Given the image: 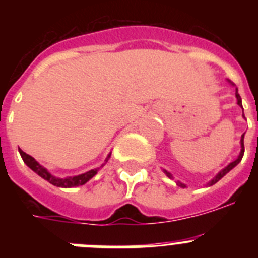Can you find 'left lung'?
Here are the masks:
<instances>
[{
  "label": "left lung",
  "instance_id": "1",
  "mask_svg": "<svg viewBox=\"0 0 258 258\" xmlns=\"http://www.w3.org/2000/svg\"><path fill=\"white\" fill-rule=\"evenodd\" d=\"M235 95H236V99H238V104H239V106L241 107V108H243V106H241V98H240V95H239V93H238V89H235ZM243 115H244V113H243ZM240 145H241V150H240V154H239L238 159H235V160L232 161V163H230L229 165L226 166V168H223V169L221 170V172L218 173V174L216 175V177H214L213 179H212V181H209L208 186H212V184L217 183V182L220 181L221 178H222L223 175H226L227 173H229L230 170L232 169V168H235V166L238 165L239 163H240L241 159H243V155H244V134H243V136H241ZM164 173H165V174L168 175V177H169V178H172V174H170L169 172H166V170H164ZM177 183H178V186H181V187H186V184L181 183V182H177Z\"/></svg>",
  "mask_w": 258,
  "mask_h": 258
}]
</instances>
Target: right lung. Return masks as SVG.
Returning a JSON list of instances; mask_svg holds the SVG:
<instances>
[{
	"instance_id": "1",
	"label": "right lung",
	"mask_w": 258,
	"mask_h": 258,
	"mask_svg": "<svg viewBox=\"0 0 258 258\" xmlns=\"http://www.w3.org/2000/svg\"><path fill=\"white\" fill-rule=\"evenodd\" d=\"M19 154L22 156L23 161L27 164L28 168H31L32 170L35 173H37L40 175L41 178H44L45 181H47L49 183L54 184L56 187H63V188H70V187H76V186H81V184H85L89 179H92L95 174L98 173V169H92L89 170V172L83 173V174L79 175H74V177H67V178H59V177H55V175H52L51 173L47 172L46 168H44L42 165L37 163V161L31 156V155L26 154L24 151L19 149ZM111 154H108L107 156L106 161L108 160Z\"/></svg>"
}]
</instances>
